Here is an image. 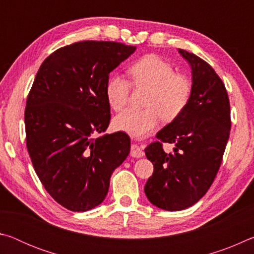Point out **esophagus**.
Wrapping results in <instances>:
<instances>
[{"mask_svg":"<svg viewBox=\"0 0 254 254\" xmlns=\"http://www.w3.org/2000/svg\"><path fill=\"white\" fill-rule=\"evenodd\" d=\"M130 154H131L132 158H136V159H137V158L143 157V156H144V152H143V150L139 147V145L132 144Z\"/></svg>","mask_w":254,"mask_h":254,"instance_id":"1","label":"esophagus"}]
</instances>
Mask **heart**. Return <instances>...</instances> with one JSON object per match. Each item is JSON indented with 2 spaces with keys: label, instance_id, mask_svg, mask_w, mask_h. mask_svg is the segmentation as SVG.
<instances>
[{
  "label": "heart",
  "instance_id": "b5f03b06",
  "mask_svg": "<svg viewBox=\"0 0 254 254\" xmlns=\"http://www.w3.org/2000/svg\"><path fill=\"white\" fill-rule=\"evenodd\" d=\"M133 84L149 87L145 109H127L113 120L115 130L133 136H144L158 127L161 118L171 122L186 110L191 98V83L186 76L175 74L174 67L157 55H145L127 69ZM131 85L121 75H113L105 86L106 101L112 110L127 104Z\"/></svg>",
  "mask_w": 254,
  "mask_h": 254
}]
</instances>
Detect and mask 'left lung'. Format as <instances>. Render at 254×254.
<instances>
[{
	"instance_id": "8db88e82",
	"label": "left lung",
	"mask_w": 254,
	"mask_h": 254,
	"mask_svg": "<svg viewBox=\"0 0 254 254\" xmlns=\"http://www.w3.org/2000/svg\"><path fill=\"white\" fill-rule=\"evenodd\" d=\"M191 68V98L179 118L161 128L157 139L175 145L173 154L161 143L144 149L153 174L144 186L152 205L175 212L196 204L220 169L231 130L230 101L222 79L198 56L178 49Z\"/></svg>"
}]
</instances>
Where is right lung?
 Returning a JSON list of instances; mask_svg holds the SVG:
<instances>
[{
	"mask_svg": "<svg viewBox=\"0 0 254 254\" xmlns=\"http://www.w3.org/2000/svg\"><path fill=\"white\" fill-rule=\"evenodd\" d=\"M135 49L75 42L47 57L34 78L24 112L28 152L46 190L72 212L105 199L112 174L130 153L127 133L103 132L111 120L109 75Z\"/></svg>",
	"mask_w": 254,
	"mask_h": 254,
	"instance_id": "1",
	"label": "right lung"
}]
</instances>
